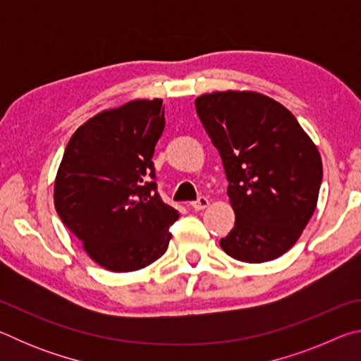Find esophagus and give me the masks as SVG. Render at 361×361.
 <instances>
[{"instance_id": "obj_1", "label": "esophagus", "mask_w": 361, "mask_h": 361, "mask_svg": "<svg viewBox=\"0 0 361 361\" xmlns=\"http://www.w3.org/2000/svg\"><path fill=\"white\" fill-rule=\"evenodd\" d=\"M210 205V200L207 199V197H199L197 200H194V202H191V209H194L195 212H199V210H204V209H207V207Z\"/></svg>"}]
</instances>
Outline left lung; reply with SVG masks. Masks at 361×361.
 Listing matches in <instances>:
<instances>
[{"label": "left lung", "mask_w": 361, "mask_h": 361, "mask_svg": "<svg viewBox=\"0 0 361 361\" xmlns=\"http://www.w3.org/2000/svg\"><path fill=\"white\" fill-rule=\"evenodd\" d=\"M195 111L221 156L235 213L219 245L252 264L279 258L315 212L323 176L319 149L288 109L258 92L204 94Z\"/></svg>", "instance_id": "left-lung-1"}]
</instances>
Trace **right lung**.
<instances>
[{"mask_svg": "<svg viewBox=\"0 0 361 361\" xmlns=\"http://www.w3.org/2000/svg\"><path fill=\"white\" fill-rule=\"evenodd\" d=\"M166 126L162 100H133L73 133L54 185L60 219L97 264L113 272L166 253L178 212L157 192L152 154Z\"/></svg>", "mask_w": 361, "mask_h": 361, "instance_id": "1", "label": "right lung"}]
</instances>
